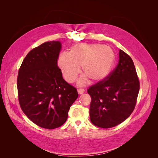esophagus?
<instances>
[{
  "label": "esophagus",
  "instance_id": "34e87169",
  "mask_svg": "<svg viewBox=\"0 0 158 158\" xmlns=\"http://www.w3.org/2000/svg\"><path fill=\"white\" fill-rule=\"evenodd\" d=\"M78 94H82L84 92V88H79L78 89Z\"/></svg>",
  "mask_w": 158,
  "mask_h": 158
}]
</instances>
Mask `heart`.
I'll use <instances>...</instances> for the list:
<instances>
[{
  "label": "heart",
  "mask_w": 158,
  "mask_h": 158,
  "mask_svg": "<svg viewBox=\"0 0 158 158\" xmlns=\"http://www.w3.org/2000/svg\"><path fill=\"white\" fill-rule=\"evenodd\" d=\"M115 61V54L111 48L99 44H78L72 46L69 54L60 53L57 64L63 78L69 83L74 82L82 68L84 74L78 80L84 85L88 79L98 83L106 79L111 73Z\"/></svg>",
  "instance_id": "obj_1"
}]
</instances>
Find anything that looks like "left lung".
I'll return each instance as SVG.
<instances>
[{"label": "left lung", "instance_id": "obj_1", "mask_svg": "<svg viewBox=\"0 0 158 158\" xmlns=\"http://www.w3.org/2000/svg\"><path fill=\"white\" fill-rule=\"evenodd\" d=\"M118 63L107 77L88 89L90 121L95 126L115 127L131 115L136 103L140 82L131 56L119 50Z\"/></svg>", "mask_w": 158, "mask_h": 158}]
</instances>
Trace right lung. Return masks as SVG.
<instances>
[{
    "mask_svg": "<svg viewBox=\"0 0 158 158\" xmlns=\"http://www.w3.org/2000/svg\"><path fill=\"white\" fill-rule=\"evenodd\" d=\"M59 41L45 42L30 51L18 70V100L23 112L35 125L54 129L67 120L70 106L78 96L63 78L57 66Z\"/></svg>",
    "mask_w": 158,
    "mask_h": 158,
    "instance_id": "right-lung-1",
    "label": "right lung"
}]
</instances>
